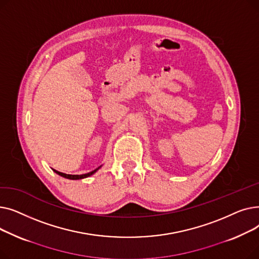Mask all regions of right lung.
Segmentation results:
<instances>
[{"instance_id": "1", "label": "right lung", "mask_w": 259, "mask_h": 259, "mask_svg": "<svg viewBox=\"0 0 259 259\" xmlns=\"http://www.w3.org/2000/svg\"><path fill=\"white\" fill-rule=\"evenodd\" d=\"M102 166H100L99 168H97L95 170L91 171V172H88V173H85V174H80V175H72V174H66V173H63V172H59L57 170L52 169L54 172H56L57 174H59L60 176H62V178L64 179H68V180H73V181H76V180H83V179H86V178H89V176H91L92 174H94L95 172H97Z\"/></svg>"}]
</instances>
